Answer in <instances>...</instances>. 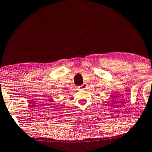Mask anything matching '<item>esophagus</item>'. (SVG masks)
<instances>
[{
	"mask_svg": "<svg viewBox=\"0 0 152 152\" xmlns=\"http://www.w3.org/2000/svg\"><path fill=\"white\" fill-rule=\"evenodd\" d=\"M86 88H87V84L86 83H83L81 86H79V89H81V90H85Z\"/></svg>",
	"mask_w": 152,
	"mask_h": 152,
	"instance_id": "obj_1",
	"label": "esophagus"
}]
</instances>
